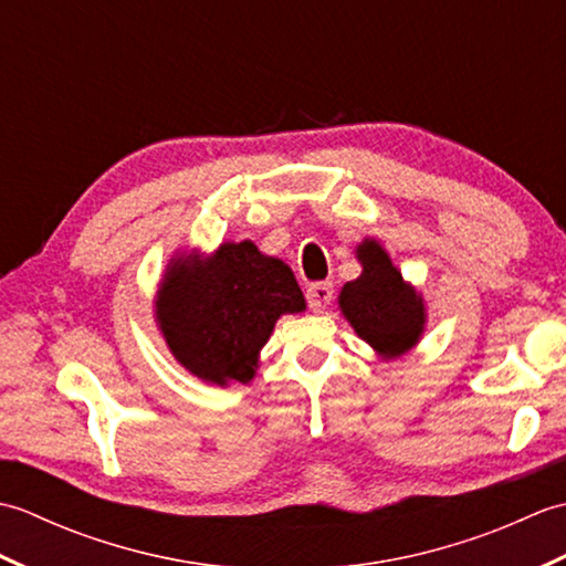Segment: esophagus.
<instances>
[{
	"instance_id": "obj_1",
	"label": "esophagus",
	"mask_w": 566,
	"mask_h": 566,
	"mask_svg": "<svg viewBox=\"0 0 566 566\" xmlns=\"http://www.w3.org/2000/svg\"><path fill=\"white\" fill-rule=\"evenodd\" d=\"M333 302V286L328 282H316L306 286V304L311 311H326V306H331Z\"/></svg>"
}]
</instances>
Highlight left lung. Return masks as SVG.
<instances>
[{"mask_svg": "<svg viewBox=\"0 0 566 566\" xmlns=\"http://www.w3.org/2000/svg\"><path fill=\"white\" fill-rule=\"evenodd\" d=\"M357 258L363 262V274L343 286V314L359 338L377 353L387 357L401 355L423 333V298L403 282L377 240H365L357 248Z\"/></svg>", "mask_w": 566, "mask_h": 566, "instance_id": "left-lung-1", "label": "left lung"}]
</instances>
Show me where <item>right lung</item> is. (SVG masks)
Listing matches in <instances>:
<instances>
[{"label":"right lung","instance_id":"right-lung-1","mask_svg":"<svg viewBox=\"0 0 566 566\" xmlns=\"http://www.w3.org/2000/svg\"><path fill=\"white\" fill-rule=\"evenodd\" d=\"M282 260L250 243H223L209 262L177 260L158 296V321L177 363L203 381H250L276 318L304 311Z\"/></svg>","mask_w":566,"mask_h":566}]
</instances>
